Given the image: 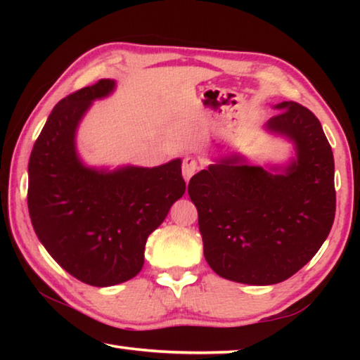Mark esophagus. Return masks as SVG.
<instances>
[{"label": "esophagus", "mask_w": 360, "mask_h": 360, "mask_svg": "<svg viewBox=\"0 0 360 360\" xmlns=\"http://www.w3.org/2000/svg\"><path fill=\"white\" fill-rule=\"evenodd\" d=\"M197 169H198V162L192 157H186L184 162H182V176H184L186 182H188V179L197 173Z\"/></svg>", "instance_id": "1"}]
</instances>
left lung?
<instances>
[{"instance_id": "1", "label": "left lung", "mask_w": 360, "mask_h": 360, "mask_svg": "<svg viewBox=\"0 0 360 360\" xmlns=\"http://www.w3.org/2000/svg\"><path fill=\"white\" fill-rule=\"evenodd\" d=\"M265 129L288 138L295 158L283 172L224 157L188 182L203 254L219 276L268 285L300 270L319 251L335 219L333 154L318 117L283 101Z\"/></svg>"}]
</instances>
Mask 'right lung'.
Masks as SVG:
<instances>
[{"mask_svg":"<svg viewBox=\"0 0 360 360\" xmlns=\"http://www.w3.org/2000/svg\"><path fill=\"white\" fill-rule=\"evenodd\" d=\"M101 79L57 103L28 163V211L42 246L71 276L95 288L135 278L148 236L186 192L181 158L154 168L85 167L76 131L95 100L112 94Z\"/></svg>","mask_w":360,"mask_h":360,"instance_id":"1","label":"right lung"}]
</instances>
